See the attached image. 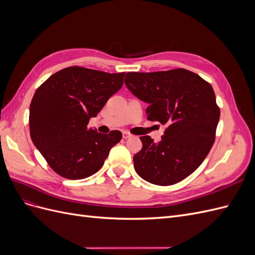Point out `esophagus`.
<instances>
[{"label": "esophagus", "instance_id": "obj_1", "mask_svg": "<svg viewBox=\"0 0 255 255\" xmlns=\"http://www.w3.org/2000/svg\"><path fill=\"white\" fill-rule=\"evenodd\" d=\"M133 135L130 134V133H128V132H127V130H123V132H122V137L125 138V139H128V138H130Z\"/></svg>", "mask_w": 255, "mask_h": 255}]
</instances>
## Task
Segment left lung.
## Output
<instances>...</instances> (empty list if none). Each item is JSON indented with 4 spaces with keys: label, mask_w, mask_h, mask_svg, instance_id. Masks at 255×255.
<instances>
[{
    "label": "left lung",
    "mask_w": 255,
    "mask_h": 255,
    "mask_svg": "<svg viewBox=\"0 0 255 255\" xmlns=\"http://www.w3.org/2000/svg\"><path fill=\"white\" fill-rule=\"evenodd\" d=\"M128 90L148 103L151 121L167 125L159 142L141 136L135 170L146 182L168 186L184 180L202 164L216 138L220 110L210 83L186 69L128 72Z\"/></svg>",
    "instance_id": "8db88e82"
}]
</instances>
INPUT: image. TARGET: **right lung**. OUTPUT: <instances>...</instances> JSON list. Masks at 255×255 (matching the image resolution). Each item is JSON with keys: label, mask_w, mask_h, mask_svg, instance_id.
<instances>
[{"label": "right lung", "mask_w": 255, "mask_h": 255, "mask_svg": "<svg viewBox=\"0 0 255 255\" xmlns=\"http://www.w3.org/2000/svg\"><path fill=\"white\" fill-rule=\"evenodd\" d=\"M125 74L72 66L36 90L29 106L30 138L60 176L81 180L95 174L121 140L120 130L102 134L87 126L122 87Z\"/></svg>", "instance_id": "add662e5"}]
</instances>
